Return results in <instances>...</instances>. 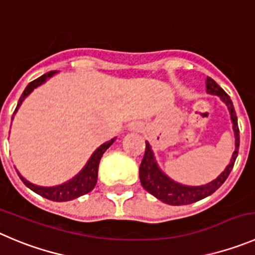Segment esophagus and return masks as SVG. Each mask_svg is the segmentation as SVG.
Here are the masks:
<instances>
[{"label": "esophagus", "instance_id": "esophagus-1", "mask_svg": "<svg viewBox=\"0 0 255 255\" xmlns=\"http://www.w3.org/2000/svg\"><path fill=\"white\" fill-rule=\"evenodd\" d=\"M128 129H129L130 132H139V130L142 129V127L141 125H138V123H132V125H129Z\"/></svg>", "mask_w": 255, "mask_h": 255}]
</instances>
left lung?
I'll list each match as a JSON object with an SVG mask.
<instances>
[{"label":"left lung","instance_id":"obj_1","mask_svg":"<svg viewBox=\"0 0 255 255\" xmlns=\"http://www.w3.org/2000/svg\"><path fill=\"white\" fill-rule=\"evenodd\" d=\"M206 93L211 95H218L221 102H224L228 106L230 113V120L233 123V130L235 135V149L232 154L229 165L225 167V170L211 182L200 186H189V185H182L180 182L173 181L172 178L168 177L165 172L160 168L156 161L152 147L148 142H146V152H144L143 160L139 166V180L146 191L153 195L162 203L168 205H187V204L196 203L199 200H203L205 197L210 196L211 194L216 191L221 185L224 184L225 180L229 176L230 171L233 170L235 160L238 157L239 151V127H238V118L235 113L234 106L229 95L221 89L215 80L211 78H206Z\"/></svg>","mask_w":255,"mask_h":255}]
</instances>
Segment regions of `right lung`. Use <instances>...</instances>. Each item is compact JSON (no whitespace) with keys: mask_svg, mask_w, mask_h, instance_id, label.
I'll return each mask as SVG.
<instances>
[{"mask_svg":"<svg viewBox=\"0 0 255 255\" xmlns=\"http://www.w3.org/2000/svg\"><path fill=\"white\" fill-rule=\"evenodd\" d=\"M56 73H58L56 70L49 71V73L44 74V75H41L40 78L35 79L34 82H31L30 84L26 87V89L23 90L20 99H18V103L15 109V113L17 112V109L20 108V106L22 104V102L25 101L26 97H27V95L35 89V88L44 84L47 79H50V78H51L52 75H55ZM12 120H13V117H12ZM114 141H116V137L112 138L111 141L101 144L98 148L93 152V154L90 156L88 162L85 163L84 167L82 168V171H79V173H77V175L74 176L73 178H70L69 181L64 182V184L61 185H56V186H50V187L39 186V185H35L32 184V182L27 181L25 177L21 176V173L18 172V171L17 173L18 176H20L21 180H22L23 184H25L28 189L32 190L34 192H36V194L40 195V196L45 197V199L52 200V201H58V203H60V201H69V200L77 199V197L88 194V192H90L93 189H94L95 184H97V180H98V167H99V162H101L102 156H103L104 152H106L112 144H113Z\"/></svg>","mask_w":255,"mask_h":255,"instance_id":"obj_1","label":"right lung"}]
</instances>
